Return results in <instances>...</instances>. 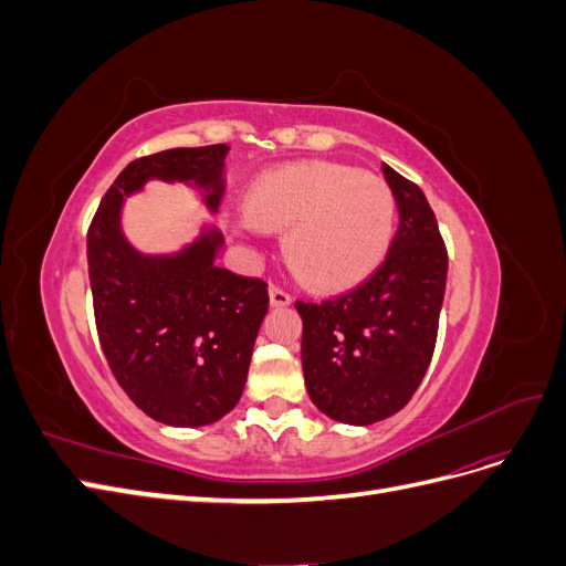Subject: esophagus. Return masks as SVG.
<instances>
[{
  "mask_svg": "<svg viewBox=\"0 0 566 566\" xmlns=\"http://www.w3.org/2000/svg\"><path fill=\"white\" fill-rule=\"evenodd\" d=\"M269 300H271V306H287L293 304V297H290L283 287L279 285H271L269 287Z\"/></svg>",
  "mask_w": 566,
  "mask_h": 566,
  "instance_id": "34e87169",
  "label": "esophagus"
}]
</instances>
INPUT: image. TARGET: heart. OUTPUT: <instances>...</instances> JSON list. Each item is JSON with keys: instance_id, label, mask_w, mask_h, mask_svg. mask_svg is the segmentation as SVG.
<instances>
[{"instance_id": "obj_1", "label": "heart", "mask_w": 566, "mask_h": 566, "mask_svg": "<svg viewBox=\"0 0 566 566\" xmlns=\"http://www.w3.org/2000/svg\"><path fill=\"white\" fill-rule=\"evenodd\" d=\"M397 227V198L385 179L339 163L306 160L256 177L238 233L283 231V256L297 281L337 293L380 266Z\"/></svg>"}]
</instances>
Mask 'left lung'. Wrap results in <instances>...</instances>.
<instances>
[{
  "instance_id": "8db88e82",
  "label": "left lung",
  "mask_w": 566,
  "mask_h": 566,
  "mask_svg": "<svg viewBox=\"0 0 566 566\" xmlns=\"http://www.w3.org/2000/svg\"><path fill=\"white\" fill-rule=\"evenodd\" d=\"M399 231L380 269L335 300L295 302L302 368L314 406L345 424H373L413 397L432 361L449 254L420 188L382 165Z\"/></svg>"
}]
</instances>
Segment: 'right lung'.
Returning a JSON list of instances; mask_svg holds the SVG:
<instances>
[{
  "mask_svg": "<svg viewBox=\"0 0 566 566\" xmlns=\"http://www.w3.org/2000/svg\"><path fill=\"white\" fill-rule=\"evenodd\" d=\"M227 153V144L169 148L129 163L87 233L101 349L127 397L172 427L212 424L241 401L269 310L266 283L217 266L224 235L208 224L179 252H139L123 233V205L158 179L198 188L214 212Z\"/></svg>",
  "mask_w": 566,
  "mask_h": 566,
  "instance_id": "1",
  "label": "right lung"
}]
</instances>
